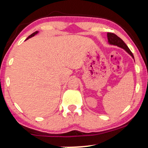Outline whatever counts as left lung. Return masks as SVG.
I'll list each match as a JSON object with an SVG mask.
<instances>
[{
	"label": "left lung",
	"mask_w": 148,
	"mask_h": 148,
	"mask_svg": "<svg viewBox=\"0 0 148 148\" xmlns=\"http://www.w3.org/2000/svg\"><path fill=\"white\" fill-rule=\"evenodd\" d=\"M107 37H108V42L109 45H114L117 46V47H120V48L123 49L127 53H128L132 57V58L134 60V57L133 53L132 51L130 50V49L128 48L126 44L124 42V41L122 39H120L118 36H117L116 35L113 33H107Z\"/></svg>",
	"instance_id": "obj_1"
}]
</instances>
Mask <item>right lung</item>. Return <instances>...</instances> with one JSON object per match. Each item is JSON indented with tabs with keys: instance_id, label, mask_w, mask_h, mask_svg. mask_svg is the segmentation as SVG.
Segmentation results:
<instances>
[{
	"instance_id": "add662e5",
	"label": "right lung",
	"mask_w": 148,
	"mask_h": 148,
	"mask_svg": "<svg viewBox=\"0 0 148 148\" xmlns=\"http://www.w3.org/2000/svg\"><path fill=\"white\" fill-rule=\"evenodd\" d=\"M39 33V31H36V32H35V33H32V34H31V35H29V36H28V37H27V38H26V40H28V39H29V38H30V37H34V36H35V35H37V33Z\"/></svg>"
}]
</instances>
